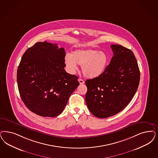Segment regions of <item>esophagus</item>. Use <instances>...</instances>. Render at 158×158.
Listing matches in <instances>:
<instances>
[{
	"label": "esophagus",
	"instance_id": "34e87169",
	"mask_svg": "<svg viewBox=\"0 0 158 158\" xmlns=\"http://www.w3.org/2000/svg\"><path fill=\"white\" fill-rule=\"evenodd\" d=\"M78 81L79 82V83L81 84V85H83V84H84L85 83V82H84V81L82 79H78Z\"/></svg>",
	"mask_w": 158,
	"mask_h": 158
}]
</instances>
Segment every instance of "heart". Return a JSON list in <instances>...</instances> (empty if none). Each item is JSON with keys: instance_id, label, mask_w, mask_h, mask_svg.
Here are the masks:
<instances>
[{"instance_id": "heart-1", "label": "heart", "mask_w": 158, "mask_h": 158, "mask_svg": "<svg viewBox=\"0 0 158 158\" xmlns=\"http://www.w3.org/2000/svg\"><path fill=\"white\" fill-rule=\"evenodd\" d=\"M109 58L103 51L94 49H78L65 57V64L68 71L73 73L77 64L82 65L83 75L89 78L100 76L108 65Z\"/></svg>"}]
</instances>
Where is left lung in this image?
Wrapping results in <instances>:
<instances>
[{
    "instance_id": "left-lung-1",
    "label": "left lung",
    "mask_w": 158,
    "mask_h": 158,
    "mask_svg": "<svg viewBox=\"0 0 158 158\" xmlns=\"http://www.w3.org/2000/svg\"><path fill=\"white\" fill-rule=\"evenodd\" d=\"M110 63L103 73L87 79L86 103L95 117L105 118L114 115L130 103L136 93L140 72L135 55L120 45H111Z\"/></svg>"
}]
</instances>
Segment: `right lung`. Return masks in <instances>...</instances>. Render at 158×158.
Wrapping results in <instances>:
<instances>
[{
	"instance_id": "add662e5",
	"label": "right lung",
	"mask_w": 158,
	"mask_h": 158,
	"mask_svg": "<svg viewBox=\"0 0 158 158\" xmlns=\"http://www.w3.org/2000/svg\"><path fill=\"white\" fill-rule=\"evenodd\" d=\"M65 54L64 48L44 41L35 44L23 55L17 73L18 89L22 101L34 113L58 116L79 85L77 76L64 69Z\"/></svg>"
}]
</instances>
